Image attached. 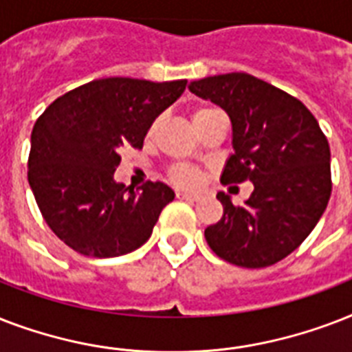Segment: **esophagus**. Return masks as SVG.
<instances>
[{
	"label": "esophagus",
	"instance_id": "34e87169",
	"mask_svg": "<svg viewBox=\"0 0 352 352\" xmlns=\"http://www.w3.org/2000/svg\"><path fill=\"white\" fill-rule=\"evenodd\" d=\"M177 199H182V201H199L201 195H199V193H190V192H177Z\"/></svg>",
	"mask_w": 352,
	"mask_h": 352
}]
</instances>
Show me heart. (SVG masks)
Masks as SVG:
<instances>
[{
    "mask_svg": "<svg viewBox=\"0 0 352 352\" xmlns=\"http://www.w3.org/2000/svg\"><path fill=\"white\" fill-rule=\"evenodd\" d=\"M212 113H217V109H212V107H201V109H195L192 115L193 126H197L199 122L204 120L206 117H210ZM159 126H160V120L157 118V120L149 126L148 140H151V138L157 135ZM170 181L173 182V184H177V186H184V188L197 186L199 181H201V171L190 164H175L170 170Z\"/></svg>",
    "mask_w": 352,
    "mask_h": 352,
    "instance_id": "obj_1",
    "label": "heart"
}]
</instances>
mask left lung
<instances>
[{
	"label": "left lung",
	"mask_w": 352,
	"mask_h": 352,
	"mask_svg": "<svg viewBox=\"0 0 352 352\" xmlns=\"http://www.w3.org/2000/svg\"><path fill=\"white\" fill-rule=\"evenodd\" d=\"M193 95L225 109L232 148L223 184L248 181L254 192L235 206L223 192V217L204 230L210 248L245 268L270 267L307 239L331 197V149L298 98L246 73L195 80Z\"/></svg>",
	"instance_id": "8db88e82"
}]
</instances>
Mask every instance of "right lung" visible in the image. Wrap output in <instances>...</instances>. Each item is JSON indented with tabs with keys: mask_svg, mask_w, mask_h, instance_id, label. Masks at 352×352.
Returning a JSON list of instances; mask_svg holds the SVG:
<instances>
[{
	"mask_svg": "<svg viewBox=\"0 0 352 352\" xmlns=\"http://www.w3.org/2000/svg\"><path fill=\"white\" fill-rule=\"evenodd\" d=\"M186 80L102 78L56 98L30 135L29 184L43 219L73 250L117 257L149 239L175 193L115 181L120 149L142 148L149 126L186 89Z\"/></svg>",
	"mask_w": 352,
	"mask_h": 352,
	"instance_id": "right-lung-1",
	"label": "right lung"
}]
</instances>
